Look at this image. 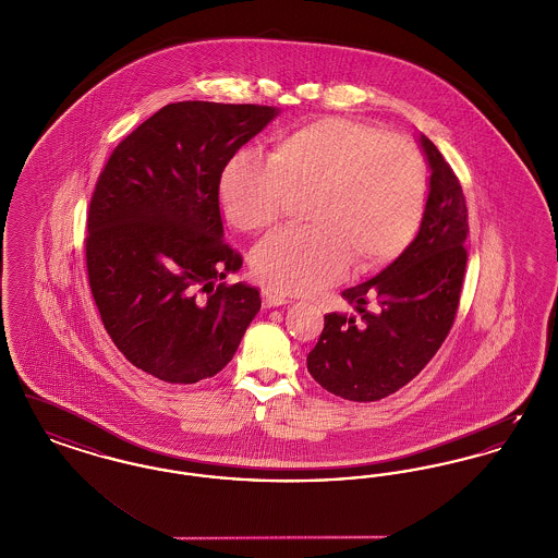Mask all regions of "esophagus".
<instances>
[{
  "instance_id": "esophagus-1",
  "label": "esophagus",
  "mask_w": 558,
  "mask_h": 558,
  "mask_svg": "<svg viewBox=\"0 0 558 558\" xmlns=\"http://www.w3.org/2000/svg\"><path fill=\"white\" fill-rule=\"evenodd\" d=\"M287 303H291L284 294H278V292L274 291H264V305L266 307H280V305H287Z\"/></svg>"
}]
</instances>
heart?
Wrapping results in <instances>:
<instances>
[{"instance_id":"obj_1","label":"heart","mask_w":558,"mask_h":558,"mask_svg":"<svg viewBox=\"0 0 558 558\" xmlns=\"http://www.w3.org/2000/svg\"><path fill=\"white\" fill-rule=\"evenodd\" d=\"M305 190L312 226L278 228L251 255L255 276L274 291H316L349 259L357 271L396 259L423 223L425 159L405 137L324 117L282 133L269 157L239 153L219 175L223 215L242 232L274 223L289 194Z\"/></svg>"}]
</instances>
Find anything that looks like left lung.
Segmentation results:
<instances>
[{"label": "left lung", "instance_id": "obj_1", "mask_svg": "<svg viewBox=\"0 0 558 558\" xmlns=\"http://www.w3.org/2000/svg\"><path fill=\"white\" fill-rule=\"evenodd\" d=\"M430 180L416 239L378 276L341 292L360 314H328L307 371L326 391L378 401L425 368L450 335L466 269L469 211L437 146L421 135Z\"/></svg>", "mask_w": 558, "mask_h": 558}]
</instances>
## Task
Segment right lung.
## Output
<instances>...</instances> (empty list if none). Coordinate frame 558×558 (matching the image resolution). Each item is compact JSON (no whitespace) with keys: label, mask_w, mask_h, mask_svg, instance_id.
I'll list each match as a JSON object with an SVG mask.
<instances>
[{"label":"right lung","mask_w":558,"mask_h":558,"mask_svg":"<svg viewBox=\"0 0 558 558\" xmlns=\"http://www.w3.org/2000/svg\"><path fill=\"white\" fill-rule=\"evenodd\" d=\"M274 107L175 102L112 150L87 213L85 264L112 343L135 368L192 385L234 357L259 291L217 284L242 257L226 240L219 175Z\"/></svg>","instance_id":"add662e5"}]
</instances>
